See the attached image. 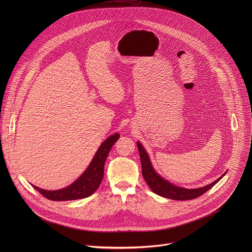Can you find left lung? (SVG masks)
<instances>
[{
	"instance_id": "1",
	"label": "left lung",
	"mask_w": 252,
	"mask_h": 252,
	"mask_svg": "<svg viewBox=\"0 0 252 252\" xmlns=\"http://www.w3.org/2000/svg\"><path fill=\"white\" fill-rule=\"evenodd\" d=\"M136 145H137V149H138V153H139V157H140L141 172H142L143 178H145V181L147 182V184L149 185L151 189L156 194H158L165 198L174 199V200H189V199L196 198V197L200 196L201 194L205 193L207 190H209L213 186H215L220 181L222 176L225 175V173H224L222 176L218 178L217 181H214L212 184L207 185L203 188H199V189H189L176 187V186L170 184L169 182H167L166 179L159 176L156 172V170L154 169V167L152 165L149 155L146 152V150L143 149L141 143L139 141H137Z\"/></svg>"
}]
</instances>
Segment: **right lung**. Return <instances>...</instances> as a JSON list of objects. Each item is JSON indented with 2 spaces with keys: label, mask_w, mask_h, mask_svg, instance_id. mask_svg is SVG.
I'll return each mask as SVG.
<instances>
[{
  "label": "right lung",
  "mask_w": 252,
  "mask_h": 252,
  "mask_svg": "<svg viewBox=\"0 0 252 252\" xmlns=\"http://www.w3.org/2000/svg\"><path fill=\"white\" fill-rule=\"evenodd\" d=\"M119 137V133H115L107 137L98 148L85 172L70 186L59 190H46L38 187H32L46 198L54 201L75 200L92 195L98 189L102 181L105 159Z\"/></svg>",
  "instance_id": "add662e5"
}]
</instances>
